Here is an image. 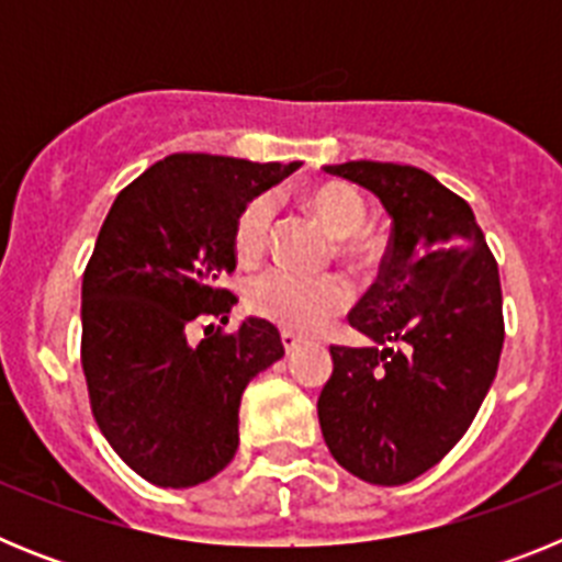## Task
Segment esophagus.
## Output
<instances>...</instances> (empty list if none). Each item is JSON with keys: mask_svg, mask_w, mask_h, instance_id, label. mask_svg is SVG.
I'll use <instances>...</instances> for the list:
<instances>
[{"mask_svg": "<svg viewBox=\"0 0 562 562\" xmlns=\"http://www.w3.org/2000/svg\"><path fill=\"white\" fill-rule=\"evenodd\" d=\"M281 342H284L286 351H292L297 342H301V335H295V331H290V329H281Z\"/></svg>", "mask_w": 562, "mask_h": 562, "instance_id": "esophagus-1", "label": "esophagus"}]
</instances>
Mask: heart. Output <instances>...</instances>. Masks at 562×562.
Here are the masks:
<instances>
[{
  "mask_svg": "<svg viewBox=\"0 0 562 562\" xmlns=\"http://www.w3.org/2000/svg\"><path fill=\"white\" fill-rule=\"evenodd\" d=\"M304 207L331 236H340V252L355 261L380 256L382 236L366 227V196L340 180L321 182L304 193ZM276 202L261 193L252 196L233 222V252L241 265H256L270 245ZM247 306L272 324L295 331H312L349 304V284L340 276H297L267 270L247 284Z\"/></svg>",
  "mask_w": 562,
  "mask_h": 562,
  "instance_id": "obj_1",
  "label": "heart"
}]
</instances>
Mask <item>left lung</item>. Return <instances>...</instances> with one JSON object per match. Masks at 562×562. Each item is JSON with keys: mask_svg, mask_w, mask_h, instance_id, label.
Masks as SVG:
<instances>
[{"mask_svg": "<svg viewBox=\"0 0 562 562\" xmlns=\"http://www.w3.org/2000/svg\"><path fill=\"white\" fill-rule=\"evenodd\" d=\"M324 171L380 196L391 241L349 312L371 342L331 346L317 419L351 475L408 484L456 448L493 385L504 346L498 265L470 205L428 171L371 160Z\"/></svg>", "mask_w": 562, "mask_h": 562, "instance_id": "obj_1", "label": "left lung"}]
</instances>
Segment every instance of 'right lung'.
<instances>
[{"label": "right lung", "instance_id": "1", "mask_svg": "<svg viewBox=\"0 0 562 562\" xmlns=\"http://www.w3.org/2000/svg\"><path fill=\"white\" fill-rule=\"evenodd\" d=\"M297 166L171 154L109 207L83 270L81 366L98 428L151 484L182 490L222 473L247 382L284 357L261 317L222 329L238 301L222 281L236 270L238 211ZM202 319L221 326L188 344Z\"/></svg>", "mask_w": 562, "mask_h": 562}]
</instances>
